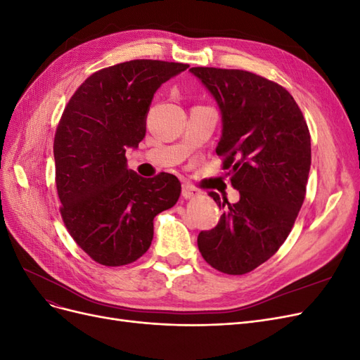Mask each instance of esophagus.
<instances>
[{"label":"esophagus","instance_id":"34e87169","mask_svg":"<svg viewBox=\"0 0 360 360\" xmlns=\"http://www.w3.org/2000/svg\"><path fill=\"white\" fill-rule=\"evenodd\" d=\"M181 195H183L184 200H192V198H195V197H198L200 192H198L197 189H195V188L189 186V184H183Z\"/></svg>","mask_w":360,"mask_h":360}]
</instances>
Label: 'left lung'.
<instances>
[{"label": "left lung", "mask_w": 360, "mask_h": 360, "mask_svg": "<svg viewBox=\"0 0 360 360\" xmlns=\"http://www.w3.org/2000/svg\"><path fill=\"white\" fill-rule=\"evenodd\" d=\"M222 117L216 153L240 200L225 209L198 249L216 270L245 275L285 242L304 200L311 168V136L300 108L276 82L245 70L192 68Z\"/></svg>", "instance_id": "8db88e82"}]
</instances>
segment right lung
I'll return each mask as SVG.
<instances>
[{"label":"right lung","instance_id":"1","mask_svg":"<svg viewBox=\"0 0 360 360\" xmlns=\"http://www.w3.org/2000/svg\"><path fill=\"white\" fill-rule=\"evenodd\" d=\"M189 66L132 60L93 73L75 91L53 139L61 216L78 246L103 266L143 257L156 214L179 201L172 174L144 179L127 168L126 150L146 136L159 86Z\"/></svg>","mask_w":360,"mask_h":360}]
</instances>
